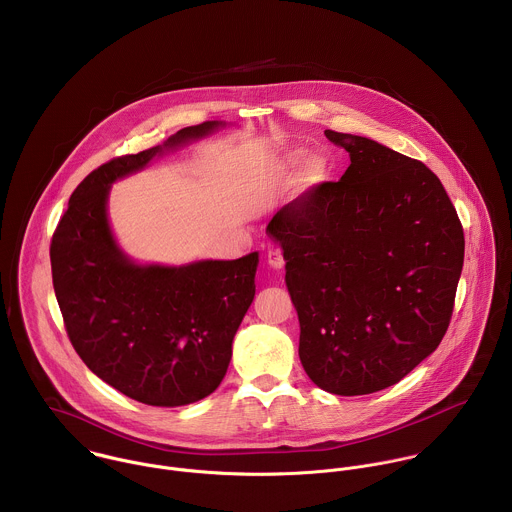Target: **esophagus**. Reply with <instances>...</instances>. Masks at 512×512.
<instances>
[{
    "label": "esophagus",
    "mask_w": 512,
    "mask_h": 512,
    "mask_svg": "<svg viewBox=\"0 0 512 512\" xmlns=\"http://www.w3.org/2000/svg\"><path fill=\"white\" fill-rule=\"evenodd\" d=\"M266 260H268V264L274 268V270H282L284 268V256H282V250H278V248H270L268 250V254H266Z\"/></svg>",
    "instance_id": "34e87169"
}]
</instances>
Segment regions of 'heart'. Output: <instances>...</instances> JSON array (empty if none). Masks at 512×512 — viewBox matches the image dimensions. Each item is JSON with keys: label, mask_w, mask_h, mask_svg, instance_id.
<instances>
[{"label": "heart", "mask_w": 512, "mask_h": 512, "mask_svg": "<svg viewBox=\"0 0 512 512\" xmlns=\"http://www.w3.org/2000/svg\"><path fill=\"white\" fill-rule=\"evenodd\" d=\"M301 159H303V151H301V149L293 151L292 155H290V163H292V165H297ZM319 173H321V161H317V159L309 161V163H307V169H305V175H307L309 179H315Z\"/></svg>", "instance_id": "obj_1"}]
</instances>
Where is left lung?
Masks as SVG:
<instances>
[{"instance_id": "1", "label": "left lung", "mask_w": 512, "mask_h": 512, "mask_svg": "<svg viewBox=\"0 0 512 512\" xmlns=\"http://www.w3.org/2000/svg\"><path fill=\"white\" fill-rule=\"evenodd\" d=\"M349 151L339 181L268 224L286 260L307 376L339 396L378 392L438 349L463 268V226L422 161L325 130Z\"/></svg>"}]
</instances>
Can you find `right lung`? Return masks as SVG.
I'll return each instance as SVG.
<instances>
[{
	"label": "right lung",
	"instance_id": "right-lung-1",
	"mask_svg": "<svg viewBox=\"0 0 512 512\" xmlns=\"http://www.w3.org/2000/svg\"><path fill=\"white\" fill-rule=\"evenodd\" d=\"M219 126L183 128L163 146L94 169L74 189L51 240L53 288L74 351L98 378L147 406H185L219 388L256 293L258 252L140 266L110 230V185Z\"/></svg>",
	"mask_w": 512,
	"mask_h": 512
}]
</instances>
